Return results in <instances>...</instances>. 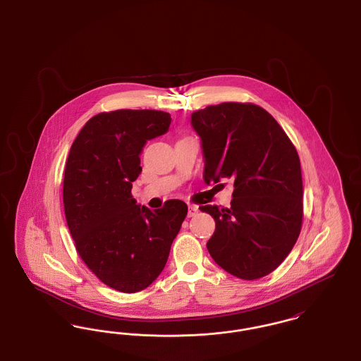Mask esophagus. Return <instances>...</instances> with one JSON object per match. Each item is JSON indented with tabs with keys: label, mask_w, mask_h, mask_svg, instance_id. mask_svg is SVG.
Returning a JSON list of instances; mask_svg holds the SVG:
<instances>
[{
	"label": "esophagus",
	"mask_w": 361,
	"mask_h": 361,
	"mask_svg": "<svg viewBox=\"0 0 361 361\" xmlns=\"http://www.w3.org/2000/svg\"><path fill=\"white\" fill-rule=\"evenodd\" d=\"M197 207L196 206H188V218H193L197 215Z\"/></svg>",
	"instance_id": "obj_1"
}]
</instances>
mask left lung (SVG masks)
<instances>
[{
	"mask_svg": "<svg viewBox=\"0 0 361 361\" xmlns=\"http://www.w3.org/2000/svg\"><path fill=\"white\" fill-rule=\"evenodd\" d=\"M190 119L202 137L204 183H234L230 208L199 207L215 219L207 242L211 257L243 280L269 275L290 255L303 221L300 161L291 139L256 104L208 105Z\"/></svg>",
	"mask_w": 361,
	"mask_h": 361,
	"instance_id": "1",
	"label": "left lung"
}]
</instances>
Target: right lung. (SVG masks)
I'll return each mask as SVG.
<instances>
[{
  "mask_svg": "<svg viewBox=\"0 0 361 361\" xmlns=\"http://www.w3.org/2000/svg\"><path fill=\"white\" fill-rule=\"evenodd\" d=\"M171 121L155 109L102 112L70 149L63 176L70 234L86 267L116 291H142L154 281L188 212L177 199L152 211L131 193L145 143L165 134Z\"/></svg>",
  "mask_w": 361,
  "mask_h": 361,
  "instance_id": "add662e5",
  "label": "right lung"
}]
</instances>
